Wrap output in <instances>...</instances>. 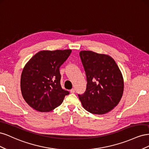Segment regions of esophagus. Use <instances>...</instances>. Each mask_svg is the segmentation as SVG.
I'll return each mask as SVG.
<instances>
[{"label": "esophagus", "mask_w": 149, "mask_h": 149, "mask_svg": "<svg viewBox=\"0 0 149 149\" xmlns=\"http://www.w3.org/2000/svg\"><path fill=\"white\" fill-rule=\"evenodd\" d=\"M70 93H75V89H74V88L71 89L70 90Z\"/></svg>", "instance_id": "obj_1"}]
</instances>
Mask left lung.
<instances>
[{
	"label": "left lung",
	"instance_id": "left-lung-1",
	"mask_svg": "<svg viewBox=\"0 0 149 149\" xmlns=\"http://www.w3.org/2000/svg\"><path fill=\"white\" fill-rule=\"evenodd\" d=\"M87 79L86 91L78 94L84 109L104 114L118 104L124 91L123 75L110 56L92 51L79 52Z\"/></svg>",
	"mask_w": 149,
	"mask_h": 149
}]
</instances>
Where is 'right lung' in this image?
<instances>
[{
	"label": "right lung",
	"instance_id": "1",
	"mask_svg": "<svg viewBox=\"0 0 149 149\" xmlns=\"http://www.w3.org/2000/svg\"><path fill=\"white\" fill-rule=\"evenodd\" d=\"M71 49L43 50L36 53L22 71V94L28 104L40 112H49L59 106L70 93L60 84V67Z\"/></svg>",
	"mask_w": 149,
	"mask_h": 149
}]
</instances>
